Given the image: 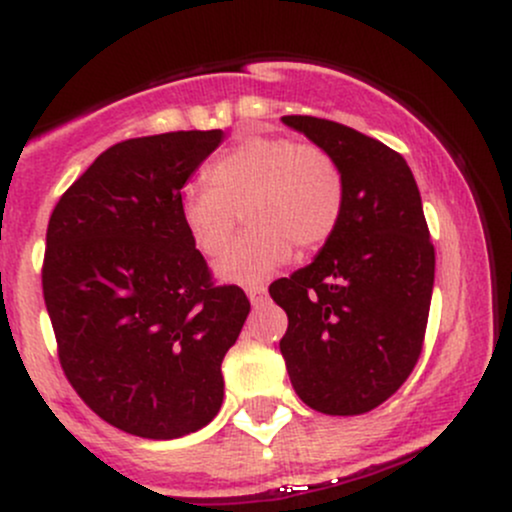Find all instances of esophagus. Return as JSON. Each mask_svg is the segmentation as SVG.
<instances>
[{
    "label": "esophagus",
    "instance_id": "1",
    "mask_svg": "<svg viewBox=\"0 0 512 512\" xmlns=\"http://www.w3.org/2000/svg\"><path fill=\"white\" fill-rule=\"evenodd\" d=\"M245 293H248V298H250L252 305H260L264 298H267V286H264V284H252V286H248V289H245Z\"/></svg>",
    "mask_w": 512,
    "mask_h": 512
}]
</instances>
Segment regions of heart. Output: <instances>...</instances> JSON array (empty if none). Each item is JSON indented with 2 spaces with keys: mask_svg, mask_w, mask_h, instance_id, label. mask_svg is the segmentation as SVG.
I'll list each match as a JSON object with an SVG mask.
<instances>
[{
  "mask_svg": "<svg viewBox=\"0 0 512 512\" xmlns=\"http://www.w3.org/2000/svg\"><path fill=\"white\" fill-rule=\"evenodd\" d=\"M207 182L180 192V221L204 257L226 250L240 214L248 231L216 264L223 279L260 281L293 255L325 248L346 211L344 170L330 151L276 134H248L211 161Z\"/></svg>",
  "mask_w": 512,
  "mask_h": 512,
  "instance_id": "obj_1",
  "label": "heart"
}]
</instances>
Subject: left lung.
Here are the masks:
<instances>
[{
  "label": "left lung",
  "instance_id": "left-lung-1",
  "mask_svg": "<svg viewBox=\"0 0 512 512\" xmlns=\"http://www.w3.org/2000/svg\"><path fill=\"white\" fill-rule=\"evenodd\" d=\"M284 122L337 158L346 211L313 264L269 286L289 315L279 349L310 409L366 414L404 385L424 349L436 250L419 187L378 139L322 117Z\"/></svg>",
  "mask_w": 512,
  "mask_h": 512
}]
</instances>
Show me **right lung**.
Returning <instances> with one entry per match:
<instances>
[{
	"instance_id": "add662e5",
	"label": "right lung",
	"mask_w": 512,
	"mask_h": 512,
	"mask_svg": "<svg viewBox=\"0 0 512 512\" xmlns=\"http://www.w3.org/2000/svg\"><path fill=\"white\" fill-rule=\"evenodd\" d=\"M221 142V129L125 139L52 209L43 298L60 366L88 409L132 436H187L221 409V361L250 301L216 284L178 209Z\"/></svg>"
}]
</instances>
